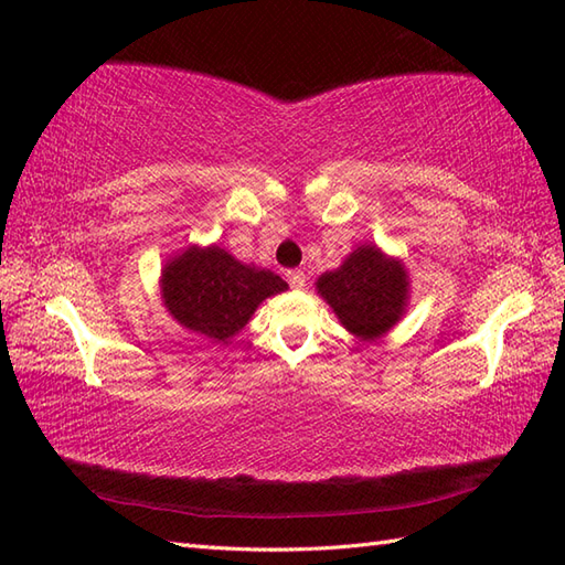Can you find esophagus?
I'll use <instances>...</instances> for the list:
<instances>
[{
  "mask_svg": "<svg viewBox=\"0 0 565 565\" xmlns=\"http://www.w3.org/2000/svg\"><path fill=\"white\" fill-rule=\"evenodd\" d=\"M286 279H289L291 289H296V291L306 289V284H308V276H306L303 271H298V269H294V271H286Z\"/></svg>",
  "mask_w": 565,
  "mask_h": 565,
  "instance_id": "obj_1",
  "label": "esophagus"
}]
</instances>
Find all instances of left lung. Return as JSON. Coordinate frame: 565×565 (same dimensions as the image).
<instances>
[{
    "label": "left lung",
    "instance_id": "left-lung-1",
    "mask_svg": "<svg viewBox=\"0 0 565 565\" xmlns=\"http://www.w3.org/2000/svg\"><path fill=\"white\" fill-rule=\"evenodd\" d=\"M316 291L347 332L362 342H374L405 316L411 303V274L401 257L364 243L356 245L338 269L320 274Z\"/></svg>",
    "mask_w": 565,
    "mask_h": 565
}]
</instances>
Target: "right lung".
Returning a JSON list of instances; mask_svg holds the SVG:
<instances>
[{
	"label": "right lung",
	"instance_id": "right-lung-1",
	"mask_svg": "<svg viewBox=\"0 0 565 565\" xmlns=\"http://www.w3.org/2000/svg\"><path fill=\"white\" fill-rule=\"evenodd\" d=\"M289 289L279 274L235 259L221 245H189L164 262L160 296L179 326L227 344L262 301Z\"/></svg>",
	"mask_w": 565,
	"mask_h": 565
}]
</instances>
